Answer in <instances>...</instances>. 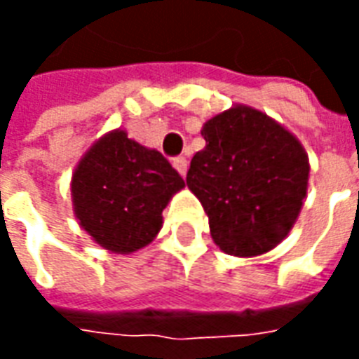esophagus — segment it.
<instances>
[{
    "label": "esophagus",
    "instance_id": "1",
    "mask_svg": "<svg viewBox=\"0 0 359 359\" xmlns=\"http://www.w3.org/2000/svg\"><path fill=\"white\" fill-rule=\"evenodd\" d=\"M172 167H175V169L179 171L180 177H184V175H187V171H188L187 157L180 156V157H177V159H172Z\"/></svg>",
    "mask_w": 359,
    "mask_h": 359
}]
</instances>
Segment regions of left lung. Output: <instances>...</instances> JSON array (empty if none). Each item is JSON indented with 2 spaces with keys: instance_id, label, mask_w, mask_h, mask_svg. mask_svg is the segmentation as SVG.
<instances>
[{
  "instance_id": "obj_1",
  "label": "left lung",
  "mask_w": 359,
  "mask_h": 359,
  "mask_svg": "<svg viewBox=\"0 0 359 359\" xmlns=\"http://www.w3.org/2000/svg\"><path fill=\"white\" fill-rule=\"evenodd\" d=\"M205 148L187 175L213 242L229 256L256 257L285 241L308 194L300 140L264 111L236 103L202 126Z\"/></svg>"
}]
</instances>
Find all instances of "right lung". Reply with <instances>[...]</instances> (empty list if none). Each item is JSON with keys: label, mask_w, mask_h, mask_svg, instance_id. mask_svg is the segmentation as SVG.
I'll use <instances>...</instances> for the list:
<instances>
[{"label": "right lung", "mask_w": 359, "mask_h": 359, "mask_svg": "<svg viewBox=\"0 0 359 359\" xmlns=\"http://www.w3.org/2000/svg\"><path fill=\"white\" fill-rule=\"evenodd\" d=\"M184 180L157 149L123 128L92 144L71 177L74 217L90 238L113 254L146 248L163 226V210Z\"/></svg>", "instance_id": "add662e5"}]
</instances>
